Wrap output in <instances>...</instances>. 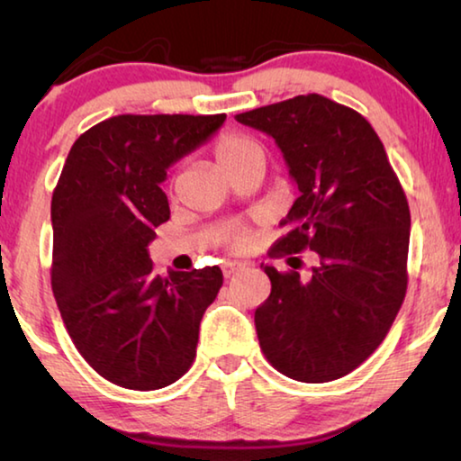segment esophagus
Instances as JSON below:
<instances>
[{"instance_id":"esophagus-1","label":"esophagus","mask_w":461,"mask_h":461,"mask_svg":"<svg viewBox=\"0 0 461 461\" xmlns=\"http://www.w3.org/2000/svg\"><path fill=\"white\" fill-rule=\"evenodd\" d=\"M244 268H246V264H241V262H238V260H225V262L221 264V270H223V276H225V278L238 275V272L244 270Z\"/></svg>"}]
</instances>
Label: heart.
<instances>
[{"label": "heart", "instance_id": "b5f03b06", "mask_svg": "<svg viewBox=\"0 0 461 461\" xmlns=\"http://www.w3.org/2000/svg\"><path fill=\"white\" fill-rule=\"evenodd\" d=\"M215 160L217 165L223 168V173H230L233 168L252 165V162H260V165H264V152L254 140L231 134V136H223L220 142L215 144ZM231 241L236 246H240L241 241H244V236H241V233H236Z\"/></svg>", "mask_w": 461, "mask_h": 461}]
</instances>
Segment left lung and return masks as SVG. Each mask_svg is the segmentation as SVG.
Instances as JSON below:
<instances>
[{"instance_id":"1","label":"left lung","mask_w":461,"mask_h":461,"mask_svg":"<svg viewBox=\"0 0 461 461\" xmlns=\"http://www.w3.org/2000/svg\"><path fill=\"white\" fill-rule=\"evenodd\" d=\"M236 120L275 138L299 186L275 252L319 258L309 280L264 267L272 291L254 313L262 352L293 380L346 376L386 338L407 293L402 186L370 123L317 93Z\"/></svg>"}]
</instances>
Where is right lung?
Here are the masks:
<instances>
[{
  "instance_id": "obj_1",
  "label": "right lung",
  "mask_w": 461,
  "mask_h": 461,
  "mask_svg": "<svg viewBox=\"0 0 461 461\" xmlns=\"http://www.w3.org/2000/svg\"><path fill=\"white\" fill-rule=\"evenodd\" d=\"M220 115H115L79 136L52 193V293L75 348L131 390L191 368L217 267L154 275L148 246L170 217L167 170L223 126Z\"/></svg>"
}]
</instances>
